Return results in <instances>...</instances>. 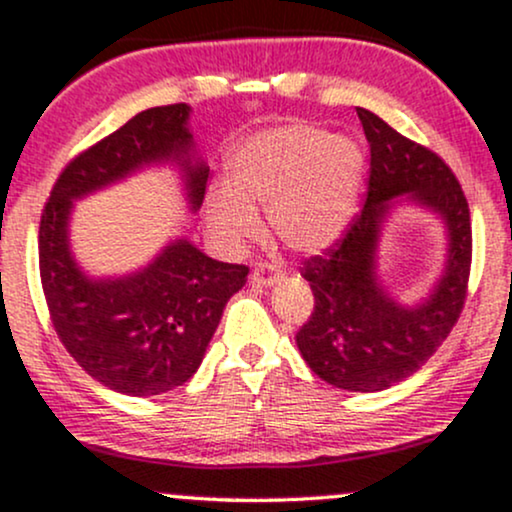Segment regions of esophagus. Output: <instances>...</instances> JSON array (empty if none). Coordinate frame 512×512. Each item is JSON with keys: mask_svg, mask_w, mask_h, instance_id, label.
<instances>
[{"mask_svg": "<svg viewBox=\"0 0 512 512\" xmlns=\"http://www.w3.org/2000/svg\"><path fill=\"white\" fill-rule=\"evenodd\" d=\"M277 279H279V272L272 265H257L250 274V282L257 286H272Z\"/></svg>", "mask_w": 512, "mask_h": 512, "instance_id": "esophagus-1", "label": "esophagus"}]
</instances>
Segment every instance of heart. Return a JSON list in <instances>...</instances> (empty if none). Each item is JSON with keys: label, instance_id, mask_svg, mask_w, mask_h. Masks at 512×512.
<instances>
[{"label": "heart", "instance_id": "heart-1", "mask_svg": "<svg viewBox=\"0 0 512 512\" xmlns=\"http://www.w3.org/2000/svg\"><path fill=\"white\" fill-rule=\"evenodd\" d=\"M362 148L308 123L265 128L228 155V187L204 199L206 226L223 252H238L260 233L255 206H265L279 243L318 255L350 228L364 184Z\"/></svg>", "mask_w": 512, "mask_h": 512}]
</instances>
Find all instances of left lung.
I'll return each instance as SVG.
<instances>
[{"mask_svg":"<svg viewBox=\"0 0 512 512\" xmlns=\"http://www.w3.org/2000/svg\"><path fill=\"white\" fill-rule=\"evenodd\" d=\"M372 150L367 204L338 247L303 265L316 308L296 333L313 374L345 391L374 393L418 372L462 313L471 267L469 204L452 170L423 145L357 109ZM403 205L435 215L446 230L441 277L420 302L393 297L378 274V247Z\"/></svg>","mask_w":512,"mask_h":512,"instance_id":"left-lung-1","label":"left lung"}]
</instances>
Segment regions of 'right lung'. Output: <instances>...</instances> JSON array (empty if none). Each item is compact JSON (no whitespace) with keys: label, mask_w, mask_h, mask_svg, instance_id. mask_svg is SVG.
Wrapping results in <instances>:
<instances>
[{"label":"right lung","mask_w":512,"mask_h":512,"mask_svg":"<svg viewBox=\"0 0 512 512\" xmlns=\"http://www.w3.org/2000/svg\"><path fill=\"white\" fill-rule=\"evenodd\" d=\"M189 119V104L140 111L65 167L41 218V282L58 338L92 379L126 396H157L192 379L247 267L172 238L133 272L94 277L72 252V213L77 201L155 167H172L189 211H199L209 165Z\"/></svg>","instance_id":"add662e5"}]
</instances>
